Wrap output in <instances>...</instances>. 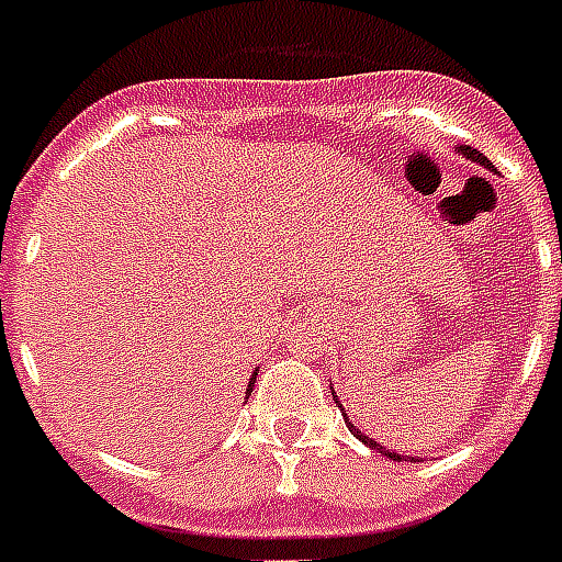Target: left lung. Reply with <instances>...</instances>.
<instances>
[{
  "label": "left lung",
  "mask_w": 562,
  "mask_h": 562,
  "mask_svg": "<svg viewBox=\"0 0 562 562\" xmlns=\"http://www.w3.org/2000/svg\"><path fill=\"white\" fill-rule=\"evenodd\" d=\"M461 154H464L467 159L479 161V165H487V156H482V154H479V150H473V147H467V145H464V147H461ZM336 403H339V401H336ZM339 408H342V403H339ZM342 417H345V424H348V429H351V432L357 435L359 441L368 443L371 450H380V452H383V456H389V459H392V461H401V456H397V452H389V450H385V447H380V443H376V441H371V438H368L366 432H359L357 426H353L351 420H348V415H345V408H342Z\"/></svg>",
  "instance_id": "1"
}]
</instances>
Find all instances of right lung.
<instances>
[{
  "instance_id": "add662e5",
  "label": "right lung",
  "mask_w": 562,
  "mask_h": 562,
  "mask_svg": "<svg viewBox=\"0 0 562 562\" xmlns=\"http://www.w3.org/2000/svg\"><path fill=\"white\" fill-rule=\"evenodd\" d=\"M255 374H258V371H255ZM255 374H252V380H249V389H246V394H252V389H255Z\"/></svg>"
}]
</instances>
